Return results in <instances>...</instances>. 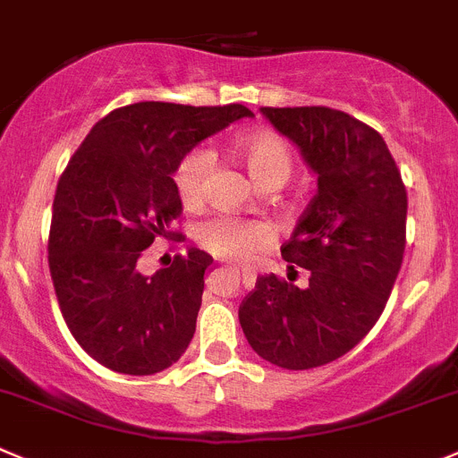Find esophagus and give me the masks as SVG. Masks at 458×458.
Here are the masks:
<instances>
[{"mask_svg":"<svg viewBox=\"0 0 458 458\" xmlns=\"http://www.w3.org/2000/svg\"><path fill=\"white\" fill-rule=\"evenodd\" d=\"M230 270L237 275H242V279L246 286H255V273H250V270H239V268H230Z\"/></svg>","mask_w":458,"mask_h":458,"instance_id":"1","label":"esophagus"}]
</instances>
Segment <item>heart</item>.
<instances>
[{"label": "heart", "mask_w": 458, "mask_h": 458, "mask_svg": "<svg viewBox=\"0 0 458 458\" xmlns=\"http://www.w3.org/2000/svg\"><path fill=\"white\" fill-rule=\"evenodd\" d=\"M237 152L242 154L255 183L275 190L293 174V152L282 136L273 131H252L239 136ZM215 154L208 148H194L181 158L174 172V185L183 206H197L206 194L208 176L212 172ZM197 239L212 255L225 259H252L270 243V228L264 221L237 219L215 215L197 228Z\"/></svg>", "instance_id": "1"}]
</instances>
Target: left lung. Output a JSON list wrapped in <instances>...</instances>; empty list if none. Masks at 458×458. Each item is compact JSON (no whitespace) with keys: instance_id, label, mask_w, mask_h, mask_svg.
Instances as JSON below:
<instances>
[{"instance_id":"obj_1","label":"left lung","mask_w":458,"mask_h":458,"mask_svg":"<svg viewBox=\"0 0 458 458\" xmlns=\"http://www.w3.org/2000/svg\"><path fill=\"white\" fill-rule=\"evenodd\" d=\"M318 174V194L282 257L309 286L257 277L239 306L246 340L284 369H313L352 352L374 328L405 252L407 190L383 136L328 106H261ZM293 268V266H291Z\"/></svg>"}]
</instances>
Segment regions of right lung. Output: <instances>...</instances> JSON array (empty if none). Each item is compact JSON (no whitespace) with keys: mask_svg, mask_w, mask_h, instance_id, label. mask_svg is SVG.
Instances as JSON below:
<instances>
[{"mask_svg":"<svg viewBox=\"0 0 458 458\" xmlns=\"http://www.w3.org/2000/svg\"><path fill=\"white\" fill-rule=\"evenodd\" d=\"M243 105L136 102L93 125L57 181L48 268L71 335L102 367L152 376L188 349L212 257L199 248L145 277L157 239H179L172 174L201 140L250 118Z\"/></svg>","mask_w":458,"mask_h":458,"instance_id":"obj_1","label":"right lung"}]
</instances>
